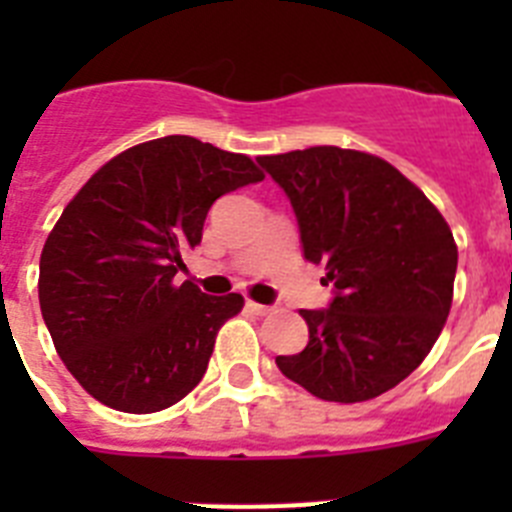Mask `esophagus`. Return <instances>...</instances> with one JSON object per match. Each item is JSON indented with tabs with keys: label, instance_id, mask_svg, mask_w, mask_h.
<instances>
[{
	"label": "esophagus",
	"instance_id": "34e87169",
	"mask_svg": "<svg viewBox=\"0 0 512 512\" xmlns=\"http://www.w3.org/2000/svg\"><path fill=\"white\" fill-rule=\"evenodd\" d=\"M246 310H248V312H253V315H269L271 307L259 305V302H251V300H248V302H246Z\"/></svg>",
	"mask_w": 512,
	"mask_h": 512
}]
</instances>
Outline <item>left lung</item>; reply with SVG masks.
Listing matches in <instances>:
<instances>
[{
    "label": "left lung",
    "mask_w": 512,
    "mask_h": 512,
    "mask_svg": "<svg viewBox=\"0 0 512 512\" xmlns=\"http://www.w3.org/2000/svg\"><path fill=\"white\" fill-rule=\"evenodd\" d=\"M284 189L305 259L333 300L300 310L310 338L279 372L328 402L392 390L428 356L449 318L456 243L431 200L372 153L315 146L256 158Z\"/></svg>",
    "instance_id": "1"
}]
</instances>
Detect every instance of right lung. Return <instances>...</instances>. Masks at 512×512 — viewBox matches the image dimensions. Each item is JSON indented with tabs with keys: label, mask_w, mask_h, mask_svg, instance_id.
<instances>
[{
	"label": "right lung",
	"mask_w": 512,
	"mask_h": 512,
	"mask_svg": "<svg viewBox=\"0 0 512 512\" xmlns=\"http://www.w3.org/2000/svg\"><path fill=\"white\" fill-rule=\"evenodd\" d=\"M261 179L248 156L166 135L107 161L66 205L40 253V312L94 400L158 413L200 384L243 297L174 277L212 202Z\"/></svg>",
	"instance_id": "1"
}]
</instances>
